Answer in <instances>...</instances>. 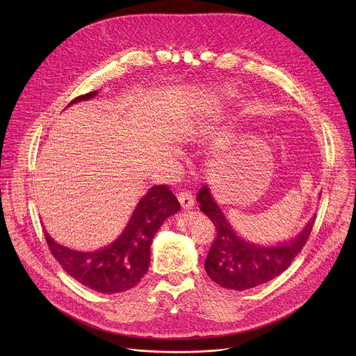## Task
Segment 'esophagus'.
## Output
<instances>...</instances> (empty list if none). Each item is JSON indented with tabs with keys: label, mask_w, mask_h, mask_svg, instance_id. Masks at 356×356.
Listing matches in <instances>:
<instances>
[{
	"label": "esophagus",
	"mask_w": 356,
	"mask_h": 356,
	"mask_svg": "<svg viewBox=\"0 0 356 356\" xmlns=\"http://www.w3.org/2000/svg\"><path fill=\"white\" fill-rule=\"evenodd\" d=\"M179 201H180V206L184 209V210H190L194 207V198L191 195V193L188 190H183L179 193L177 195Z\"/></svg>",
	"instance_id": "1"
}]
</instances>
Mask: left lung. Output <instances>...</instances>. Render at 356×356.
I'll return each instance as SVG.
<instances>
[{
  "mask_svg": "<svg viewBox=\"0 0 356 356\" xmlns=\"http://www.w3.org/2000/svg\"><path fill=\"white\" fill-rule=\"evenodd\" d=\"M197 201L200 210L213 221L217 229L204 269L213 282L236 291L253 289L283 273L306 245L316 221L314 216L290 241L270 246L259 245L235 232L207 184L200 188Z\"/></svg>",
  "mask_w": 356,
  "mask_h": 356,
  "instance_id": "left-lung-1",
  "label": "left lung"
}]
</instances>
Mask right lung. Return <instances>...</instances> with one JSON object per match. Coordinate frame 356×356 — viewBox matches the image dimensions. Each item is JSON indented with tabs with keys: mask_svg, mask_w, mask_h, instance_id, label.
<instances>
[{
	"mask_svg": "<svg viewBox=\"0 0 356 356\" xmlns=\"http://www.w3.org/2000/svg\"><path fill=\"white\" fill-rule=\"evenodd\" d=\"M97 91L76 97L72 104L87 101ZM180 210L176 195L166 184L154 186L138 204L120 236L92 252H80L54 241L44 231L47 246L60 266L79 283L98 293H121L145 276L150 264V243L162 224Z\"/></svg>",
	"mask_w": 356,
	"mask_h": 356,
	"instance_id": "1",
	"label": "right lung"
}]
</instances>
